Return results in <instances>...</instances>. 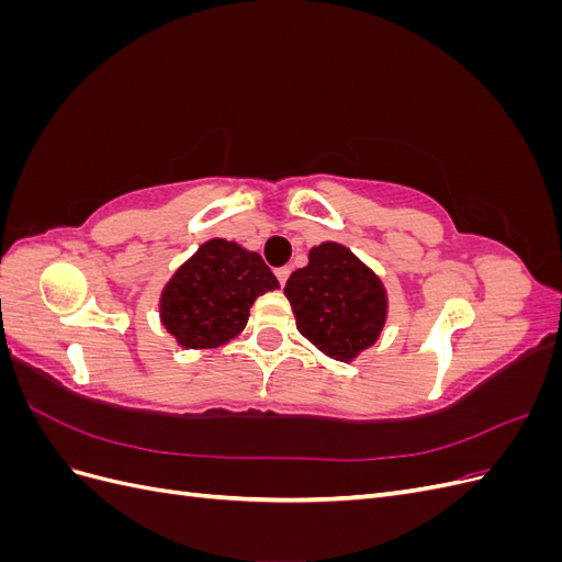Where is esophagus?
<instances>
[{"label": "esophagus", "mask_w": 562, "mask_h": 562, "mask_svg": "<svg viewBox=\"0 0 562 562\" xmlns=\"http://www.w3.org/2000/svg\"><path fill=\"white\" fill-rule=\"evenodd\" d=\"M288 277H291V267H279V269H277V279H279L281 285H285Z\"/></svg>", "instance_id": "34e87169"}]
</instances>
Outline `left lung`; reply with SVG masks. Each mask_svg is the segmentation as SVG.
Returning <instances> with one entry per match:
<instances>
[{
    "mask_svg": "<svg viewBox=\"0 0 562 562\" xmlns=\"http://www.w3.org/2000/svg\"><path fill=\"white\" fill-rule=\"evenodd\" d=\"M283 293L300 335L345 363L378 342L389 314L382 279L335 241L314 246L307 267L293 271Z\"/></svg>",
    "mask_w": 562,
    "mask_h": 562,
    "instance_id": "1",
    "label": "left lung"
}]
</instances>
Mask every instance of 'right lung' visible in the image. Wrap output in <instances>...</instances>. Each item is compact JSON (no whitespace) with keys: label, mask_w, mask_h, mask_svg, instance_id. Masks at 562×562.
<instances>
[{"label":"right lung","mask_w":562,"mask_h":562,"mask_svg":"<svg viewBox=\"0 0 562 562\" xmlns=\"http://www.w3.org/2000/svg\"><path fill=\"white\" fill-rule=\"evenodd\" d=\"M277 288V277L258 252L211 239L166 281L159 321L182 349H215L239 335L252 302Z\"/></svg>","instance_id":"right-lung-1"}]
</instances>
